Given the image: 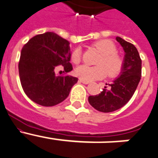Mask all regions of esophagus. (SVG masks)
Masks as SVG:
<instances>
[{
    "instance_id": "1",
    "label": "esophagus",
    "mask_w": 158,
    "mask_h": 158,
    "mask_svg": "<svg viewBox=\"0 0 158 158\" xmlns=\"http://www.w3.org/2000/svg\"><path fill=\"white\" fill-rule=\"evenodd\" d=\"M79 82H80V83H83V84H88V83H90V82H88V81L83 80V79H79Z\"/></svg>"
}]
</instances>
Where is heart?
<instances>
[{"label":"heart","mask_w":158,"mask_h":158,"mask_svg":"<svg viewBox=\"0 0 158 158\" xmlns=\"http://www.w3.org/2000/svg\"><path fill=\"white\" fill-rule=\"evenodd\" d=\"M94 47L102 54L98 60V66L81 65L75 69V75L79 79L85 81H93L104 78L108 74L109 76H115L123 68V62L120 56L116 53L117 47L111 40H102L97 41ZM82 52L81 49L77 48L71 55V60L74 64H77L81 61Z\"/></svg>","instance_id":"obj_1"}]
</instances>
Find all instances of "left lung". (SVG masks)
I'll return each instance as SVG.
<instances>
[{
  "label": "left lung",
  "mask_w": 158,
  "mask_h": 158,
  "mask_svg": "<svg viewBox=\"0 0 158 158\" xmlns=\"http://www.w3.org/2000/svg\"><path fill=\"white\" fill-rule=\"evenodd\" d=\"M116 40L125 52L120 75L109 87H104L100 94L88 98L89 103L94 109L104 113L115 111L126 105L135 92L142 76V60L135 46L119 36Z\"/></svg>",
  "instance_id": "obj_1"
}]
</instances>
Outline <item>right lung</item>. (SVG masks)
<instances>
[{
    "mask_svg": "<svg viewBox=\"0 0 158 158\" xmlns=\"http://www.w3.org/2000/svg\"><path fill=\"white\" fill-rule=\"evenodd\" d=\"M69 41L48 31L30 39L21 50L19 75L24 93L34 102L52 106L68 98L78 78L56 76L55 68L62 65L66 72L72 70Z\"/></svg>",
    "mask_w": 158,
    "mask_h": 158,
    "instance_id": "right-lung-1",
    "label": "right lung"
}]
</instances>
